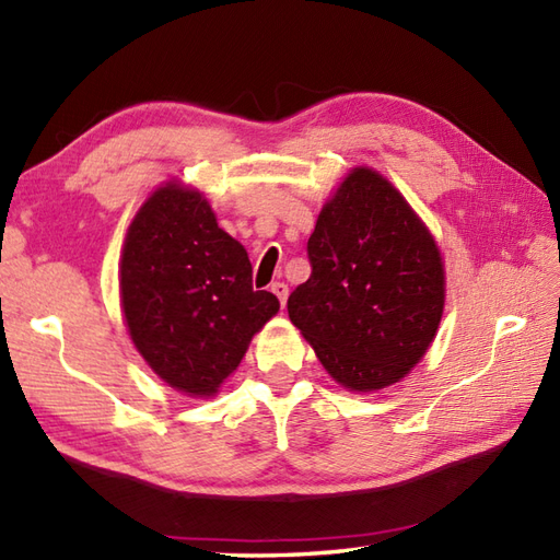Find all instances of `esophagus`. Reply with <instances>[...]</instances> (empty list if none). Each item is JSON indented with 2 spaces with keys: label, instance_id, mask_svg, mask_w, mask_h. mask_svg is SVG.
<instances>
[{
  "label": "esophagus",
  "instance_id": "obj_1",
  "mask_svg": "<svg viewBox=\"0 0 560 560\" xmlns=\"http://www.w3.org/2000/svg\"><path fill=\"white\" fill-rule=\"evenodd\" d=\"M271 293L277 295L281 307L287 305V299H289V287H287V283H283V281H273V283H271Z\"/></svg>",
  "mask_w": 560,
  "mask_h": 560
}]
</instances>
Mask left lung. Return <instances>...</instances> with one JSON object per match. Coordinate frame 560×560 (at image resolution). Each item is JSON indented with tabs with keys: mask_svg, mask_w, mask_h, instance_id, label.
I'll use <instances>...</instances> for the list:
<instances>
[{
	"mask_svg": "<svg viewBox=\"0 0 560 560\" xmlns=\"http://www.w3.org/2000/svg\"><path fill=\"white\" fill-rule=\"evenodd\" d=\"M311 279L289 317L351 392L397 383L423 359L445 305L440 249L389 180L353 168L307 241Z\"/></svg>",
	"mask_w": 560,
	"mask_h": 560,
	"instance_id": "left-lung-1",
	"label": "left lung"
}]
</instances>
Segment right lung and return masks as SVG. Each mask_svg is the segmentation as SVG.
Listing matches in <instances>:
<instances>
[{
  "label": "right lung",
  "instance_id": "right-lung-1",
  "mask_svg": "<svg viewBox=\"0 0 560 560\" xmlns=\"http://www.w3.org/2000/svg\"><path fill=\"white\" fill-rule=\"evenodd\" d=\"M120 299L137 351L189 397L217 395L249 339L279 313L277 295L253 289L245 247L219 229L209 201L175 183L129 223Z\"/></svg>",
  "mask_w": 560,
  "mask_h": 560
}]
</instances>
